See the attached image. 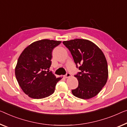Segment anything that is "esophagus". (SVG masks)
<instances>
[{
	"mask_svg": "<svg viewBox=\"0 0 127 127\" xmlns=\"http://www.w3.org/2000/svg\"><path fill=\"white\" fill-rule=\"evenodd\" d=\"M71 73H69V72H67L65 75H64V77H65V78H67V77H69L71 76Z\"/></svg>",
	"mask_w": 127,
	"mask_h": 127,
	"instance_id": "obj_1",
	"label": "esophagus"
}]
</instances>
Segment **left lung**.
<instances>
[{"instance_id":"8db88e82","label":"left lung","mask_w":127,"mask_h":127,"mask_svg":"<svg viewBox=\"0 0 127 127\" xmlns=\"http://www.w3.org/2000/svg\"><path fill=\"white\" fill-rule=\"evenodd\" d=\"M63 43L71 52L76 68L80 70L75 75L78 87L72 90V93L82 99L96 96L105 85L108 76L107 62L103 52L88 40L76 39Z\"/></svg>"}]
</instances>
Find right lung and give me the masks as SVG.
Wrapping results in <instances>:
<instances>
[{"label":"right lung","mask_w":127,"mask_h":127,"mask_svg":"<svg viewBox=\"0 0 127 127\" xmlns=\"http://www.w3.org/2000/svg\"><path fill=\"white\" fill-rule=\"evenodd\" d=\"M60 41L43 39L35 41L24 49L15 68L16 80L23 92L33 99H43L54 93L61 77L51 71L52 52Z\"/></svg>","instance_id":"1"}]
</instances>
